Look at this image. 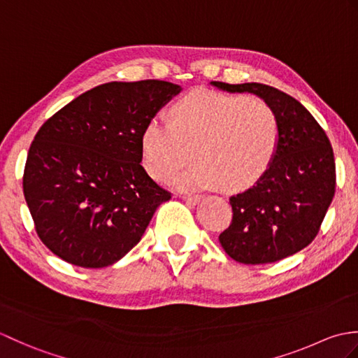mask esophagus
<instances>
[{"label": "esophagus", "instance_id": "34e87169", "mask_svg": "<svg viewBox=\"0 0 358 358\" xmlns=\"http://www.w3.org/2000/svg\"><path fill=\"white\" fill-rule=\"evenodd\" d=\"M181 199H183L185 201H187V203H192V204H196L200 201V199L201 196L200 195H181Z\"/></svg>", "mask_w": 358, "mask_h": 358}]
</instances>
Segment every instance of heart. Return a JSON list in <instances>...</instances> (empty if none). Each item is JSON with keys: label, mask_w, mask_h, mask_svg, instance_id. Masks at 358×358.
I'll return each instance as SVG.
<instances>
[{"label": "heart", "mask_w": 358, "mask_h": 358, "mask_svg": "<svg viewBox=\"0 0 358 358\" xmlns=\"http://www.w3.org/2000/svg\"><path fill=\"white\" fill-rule=\"evenodd\" d=\"M171 123L152 120L141 134V164L181 191L222 185L231 192L257 185L277 154L280 124L275 112L258 98L196 90L175 101Z\"/></svg>", "instance_id": "b5f03b06"}]
</instances>
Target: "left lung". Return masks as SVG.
<instances>
[{"label": "left lung", "mask_w": 358, "mask_h": 358, "mask_svg": "<svg viewBox=\"0 0 358 358\" xmlns=\"http://www.w3.org/2000/svg\"><path fill=\"white\" fill-rule=\"evenodd\" d=\"M210 85L263 98L280 124L272 164L255 186L231 196L232 222L218 240L235 262L283 260L313 243L336 194L331 141L305 106L275 87L260 83Z\"/></svg>", "instance_id": "1"}]
</instances>
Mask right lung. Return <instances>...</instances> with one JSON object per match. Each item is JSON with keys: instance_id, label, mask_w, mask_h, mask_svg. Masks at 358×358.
<instances>
[{"instance_id": "right-lung-1", "label": "right lung", "mask_w": 358, "mask_h": 358, "mask_svg": "<svg viewBox=\"0 0 358 358\" xmlns=\"http://www.w3.org/2000/svg\"><path fill=\"white\" fill-rule=\"evenodd\" d=\"M181 90L173 83L112 81L45 121L30 144L22 191L38 237L81 268L123 258L171 192L141 162V134Z\"/></svg>"}]
</instances>
